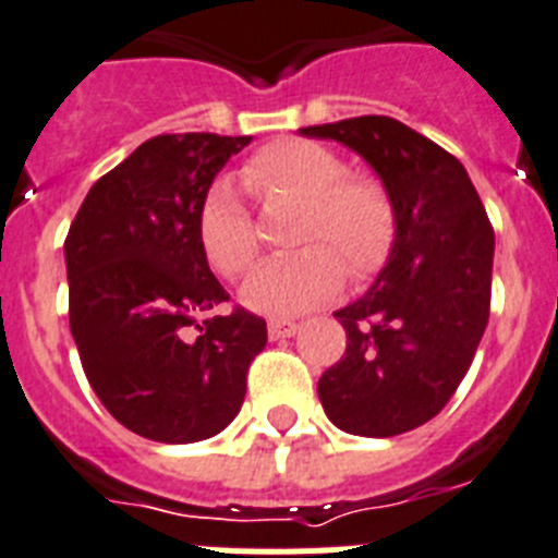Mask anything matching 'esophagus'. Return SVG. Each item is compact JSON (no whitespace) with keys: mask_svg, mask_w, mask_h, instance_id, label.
I'll return each instance as SVG.
<instances>
[{"mask_svg":"<svg viewBox=\"0 0 558 558\" xmlns=\"http://www.w3.org/2000/svg\"><path fill=\"white\" fill-rule=\"evenodd\" d=\"M300 331V323L294 319H269V339L294 337Z\"/></svg>","mask_w":558,"mask_h":558,"instance_id":"1","label":"esophagus"}]
</instances>
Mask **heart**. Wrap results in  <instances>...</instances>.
<instances>
[{
    "mask_svg": "<svg viewBox=\"0 0 558 558\" xmlns=\"http://www.w3.org/2000/svg\"><path fill=\"white\" fill-rule=\"evenodd\" d=\"M241 185L260 202H298L289 244L244 286V303L264 314H303L331 300L342 280L373 278L399 232L393 196L379 179L348 173L345 159L314 140H275L241 165ZM207 264L227 280L244 278L260 252L258 227L227 182L205 193L196 216Z\"/></svg>",
    "mask_w": 558,
    "mask_h": 558,
    "instance_id": "b5f03b06",
    "label": "heart"
}]
</instances>
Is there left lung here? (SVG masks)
Wrapping results in <instances>:
<instances>
[{
	"label": "left lung",
	"instance_id": "1",
	"mask_svg": "<svg viewBox=\"0 0 558 558\" xmlns=\"http://www.w3.org/2000/svg\"><path fill=\"white\" fill-rule=\"evenodd\" d=\"M300 132L362 154L399 219L379 280L333 314L348 345L319 376V401L351 435L410 433L447 407L481 345L492 308V221L466 168L399 120L365 114Z\"/></svg>",
	"mask_w": 558,
	"mask_h": 558
}]
</instances>
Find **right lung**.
<instances>
[{"label": "right lung", "mask_w": 558, "mask_h": 558, "mask_svg": "<svg viewBox=\"0 0 558 558\" xmlns=\"http://www.w3.org/2000/svg\"><path fill=\"white\" fill-rule=\"evenodd\" d=\"M252 137L159 134L92 185L66 232L70 331L125 429L162 444L221 433L244 404L266 323L235 306L198 244L213 177Z\"/></svg>", "instance_id": "1"}]
</instances>
